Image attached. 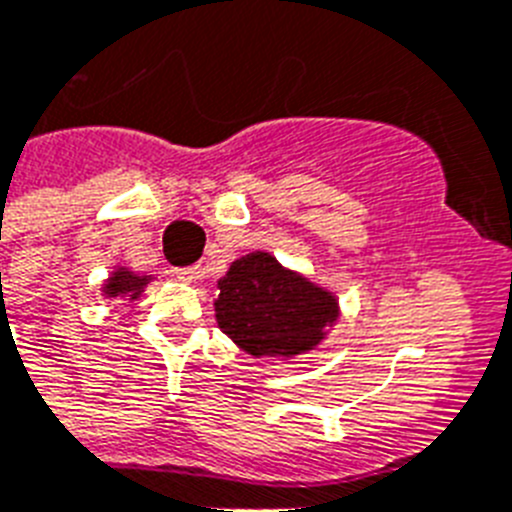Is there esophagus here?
<instances>
[{
	"label": "esophagus",
	"instance_id": "1",
	"mask_svg": "<svg viewBox=\"0 0 512 512\" xmlns=\"http://www.w3.org/2000/svg\"><path fill=\"white\" fill-rule=\"evenodd\" d=\"M199 274H202V269H199V266H183V269H176V279H181V282H186V285L196 282V279H199Z\"/></svg>",
	"mask_w": 512,
	"mask_h": 512
}]
</instances>
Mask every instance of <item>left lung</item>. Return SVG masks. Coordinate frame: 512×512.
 Returning a JSON list of instances; mask_svg holds the SVG:
<instances>
[{
    "mask_svg": "<svg viewBox=\"0 0 512 512\" xmlns=\"http://www.w3.org/2000/svg\"><path fill=\"white\" fill-rule=\"evenodd\" d=\"M217 287V326L253 357L303 355L339 318L334 292L285 269L272 253L240 256Z\"/></svg>",
    "mask_w": 512,
    "mask_h": 512,
    "instance_id": "8db88e82",
    "label": "left lung"
}]
</instances>
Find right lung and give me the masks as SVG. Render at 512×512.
I'll list each match as a JSON object with an SVG mask.
<instances>
[{
    "label": "right lung",
    "mask_w": 512,
    "mask_h": 512,
    "mask_svg": "<svg viewBox=\"0 0 512 512\" xmlns=\"http://www.w3.org/2000/svg\"><path fill=\"white\" fill-rule=\"evenodd\" d=\"M147 282H150V277H139V274L129 272V269L121 266V269H116V272L108 277L103 292H106V298L137 300L139 295H142L144 287H147Z\"/></svg>",
    "instance_id": "obj_1"
}]
</instances>
